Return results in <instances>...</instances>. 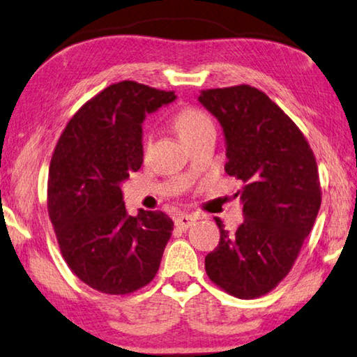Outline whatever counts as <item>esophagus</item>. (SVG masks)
Returning a JSON list of instances; mask_svg holds the SVG:
<instances>
[{"label": "esophagus", "instance_id": "esophagus-1", "mask_svg": "<svg viewBox=\"0 0 357 357\" xmlns=\"http://www.w3.org/2000/svg\"><path fill=\"white\" fill-rule=\"evenodd\" d=\"M195 225V217H191V215H178L177 218H175V227L180 231H186L188 227H191Z\"/></svg>", "mask_w": 357, "mask_h": 357}]
</instances>
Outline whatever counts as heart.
I'll return each instance as SVG.
<instances>
[{
  "mask_svg": "<svg viewBox=\"0 0 357 357\" xmlns=\"http://www.w3.org/2000/svg\"><path fill=\"white\" fill-rule=\"evenodd\" d=\"M172 125L175 132L178 134L183 142H190L191 139L199 136L207 128H212V120L204 110L195 106H185L175 112L172 119ZM150 140V134L147 136V142Z\"/></svg>",
  "mask_w": 357,
  "mask_h": 357,
  "instance_id": "heart-1",
  "label": "heart"
}]
</instances>
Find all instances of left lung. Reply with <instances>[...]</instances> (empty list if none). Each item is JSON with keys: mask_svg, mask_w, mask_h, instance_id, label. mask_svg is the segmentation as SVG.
Listing matches in <instances>:
<instances>
[{"mask_svg": "<svg viewBox=\"0 0 357 357\" xmlns=\"http://www.w3.org/2000/svg\"><path fill=\"white\" fill-rule=\"evenodd\" d=\"M199 101L223 126L226 174L243 183V223L231 234L215 218L220 243L206 256V272L227 294L256 299L288 275L314 225L317 158L299 126L255 86L201 90Z\"/></svg>", "mask_w": 357, "mask_h": 357, "instance_id": "left-lung-1", "label": "left lung"}]
</instances>
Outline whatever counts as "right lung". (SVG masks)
Segmentation results:
<instances>
[{
	"instance_id": "right-lung-1",
	"label": "right lung",
	"mask_w": 357,
	"mask_h": 357,
	"mask_svg": "<svg viewBox=\"0 0 357 357\" xmlns=\"http://www.w3.org/2000/svg\"><path fill=\"white\" fill-rule=\"evenodd\" d=\"M174 99V91L116 82L73 115L55 145L49 218L64 262L99 293H136L160 268L174 221L160 210L128 215L120 182L142 166L145 114Z\"/></svg>"
}]
</instances>
